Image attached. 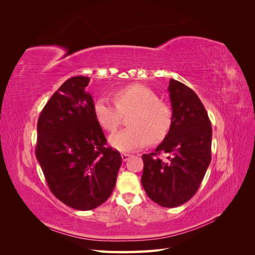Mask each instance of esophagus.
Returning a JSON list of instances; mask_svg holds the SVG:
<instances>
[{
	"mask_svg": "<svg viewBox=\"0 0 255 255\" xmlns=\"http://www.w3.org/2000/svg\"><path fill=\"white\" fill-rule=\"evenodd\" d=\"M121 157H122L123 161H127L130 157V155H129V154H127V153H122L121 154Z\"/></svg>",
	"mask_w": 255,
	"mask_h": 255,
	"instance_id": "obj_1",
	"label": "esophagus"
}]
</instances>
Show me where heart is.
Here are the masks:
<instances>
[{
    "label": "heart",
    "instance_id": "1",
    "mask_svg": "<svg viewBox=\"0 0 255 255\" xmlns=\"http://www.w3.org/2000/svg\"><path fill=\"white\" fill-rule=\"evenodd\" d=\"M115 102L100 98L95 104L98 122L104 129L115 132L121 125L123 115H130L128 128L110 137L113 148L121 152L140 149L146 143H157L168 134L172 125L171 106L160 101L159 96L142 85H130L115 92Z\"/></svg>",
    "mask_w": 255,
    "mask_h": 255
}]
</instances>
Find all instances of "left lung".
<instances>
[{
    "instance_id": "8db88e82",
    "label": "left lung",
    "mask_w": 255,
    "mask_h": 255,
    "mask_svg": "<svg viewBox=\"0 0 255 255\" xmlns=\"http://www.w3.org/2000/svg\"><path fill=\"white\" fill-rule=\"evenodd\" d=\"M168 91L172 125L155 151L142 155L141 184L152 201L175 207L194 197L210 166L212 126L194 90L171 79Z\"/></svg>"
}]
</instances>
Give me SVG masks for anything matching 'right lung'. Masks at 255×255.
Segmentation results:
<instances>
[{"instance_id": "1", "label": "right lung", "mask_w": 255, "mask_h": 255, "mask_svg": "<svg viewBox=\"0 0 255 255\" xmlns=\"http://www.w3.org/2000/svg\"><path fill=\"white\" fill-rule=\"evenodd\" d=\"M90 79L67 80L43 107L37 123L36 157L52 194L74 210L89 211L104 203L115 188L122 163L106 145L85 90Z\"/></svg>"}]
</instances>
